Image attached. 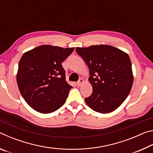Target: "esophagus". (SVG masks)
Wrapping results in <instances>:
<instances>
[{"instance_id": "obj_1", "label": "esophagus", "mask_w": 153, "mask_h": 153, "mask_svg": "<svg viewBox=\"0 0 153 153\" xmlns=\"http://www.w3.org/2000/svg\"><path fill=\"white\" fill-rule=\"evenodd\" d=\"M83 82H84V80H83V79H82V78H80L79 80H78V82H77V85L78 86H81V85L83 84Z\"/></svg>"}]
</instances>
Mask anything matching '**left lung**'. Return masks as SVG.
<instances>
[{"instance_id": "8db88e82", "label": "left lung", "mask_w": 153, "mask_h": 153, "mask_svg": "<svg viewBox=\"0 0 153 153\" xmlns=\"http://www.w3.org/2000/svg\"><path fill=\"white\" fill-rule=\"evenodd\" d=\"M88 66L93 91L85 101L100 113L112 112L122 104L133 84L131 63L128 54L109 45L76 48Z\"/></svg>"}]
</instances>
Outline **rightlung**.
Instances as JSON below:
<instances>
[{
  "mask_svg": "<svg viewBox=\"0 0 153 153\" xmlns=\"http://www.w3.org/2000/svg\"><path fill=\"white\" fill-rule=\"evenodd\" d=\"M74 48L42 45L24 53L17 74L20 93L35 111L50 113L63 105L72 88L65 79L62 63Z\"/></svg>",
  "mask_w": 153,
  "mask_h": 153,
  "instance_id": "1",
  "label": "right lung"
}]
</instances>
